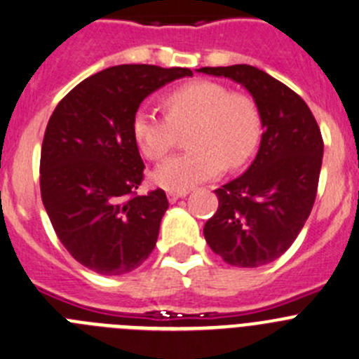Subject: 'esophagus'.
<instances>
[{"instance_id":"obj_1","label":"esophagus","mask_w":359,"mask_h":359,"mask_svg":"<svg viewBox=\"0 0 359 359\" xmlns=\"http://www.w3.org/2000/svg\"><path fill=\"white\" fill-rule=\"evenodd\" d=\"M187 194V191H168V200L172 201V203H175L179 198H184Z\"/></svg>"}]
</instances>
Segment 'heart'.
<instances>
[{
	"label": "heart",
	"instance_id": "obj_1",
	"mask_svg": "<svg viewBox=\"0 0 359 359\" xmlns=\"http://www.w3.org/2000/svg\"><path fill=\"white\" fill-rule=\"evenodd\" d=\"M166 116L138 109L131 135L145 158L159 161L189 131L193 149L159 165L154 182L168 191H186L217 177L226 165L240 168L256 152L261 138V114L250 96L231 93L212 80H193L163 98Z\"/></svg>",
	"mask_w": 359,
	"mask_h": 359
}]
</instances>
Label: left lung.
I'll list each match as a JSON object with an SVG mask.
<instances>
[{
  "label": "left lung",
  "instance_id": "obj_1",
  "mask_svg": "<svg viewBox=\"0 0 359 359\" xmlns=\"http://www.w3.org/2000/svg\"><path fill=\"white\" fill-rule=\"evenodd\" d=\"M198 72L242 83L263 124L259 151L245 173L215 189L219 207L205 222V240L231 266L272 263L297 240L314 207L321 130L307 103L263 69L233 65Z\"/></svg>",
  "mask_w": 359,
  "mask_h": 359
}]
</instances>
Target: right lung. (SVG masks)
<instances>
[{
  "mask_svg": "<svg viewBox=\"0 0 359 359\" xmlns=\"http://www.w3.org/2000/svg\"><path fill=\"white\" fill-rule=\"evenodd\" d=\"M189 68L121 65L75 86L48 119L41 201L69 254L102 276H123L154 250L168 208L163 189L140 196L144 161L131 135L140 103Z\"/></svg>",
  "mask_w": 359,
  "mask_h": 359,
  "instance_id": "1",
  "label": "right lung"
}]
</instances>
